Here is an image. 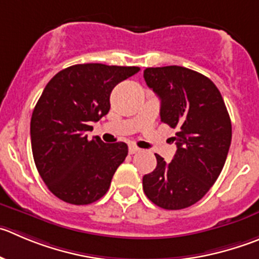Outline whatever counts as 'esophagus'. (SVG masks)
Wrapping results in <instances>:
<instances>
[{
  "label": "esophagus",
  "instance_id": "1",
  "mask_svg": "<svg viewBox=\"0 0 259 259\" xmlns=\"http://www.w3.org/2000/svg\"><path fill=\"white\" fill-rule=\"evenodd\" d=\"M139 151H140V149L137 146H135V145H130V147H128V152H130L131 155L136 154V152H139Z\"/></svg>",
  "mask_w": 259,
  "mask_h": 259
}]
</instances>
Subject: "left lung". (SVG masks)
Masks as SVG:
<instances>
[{
	"instance_id": "8db88e82",
	"label": "left lung",
	"mask_w": 259,
	"mask_h": 259,
	"mask_svg": "<svg viewBox=\"0 0 259 259\" xmlns=\"http://www.w3.org/2000/svg\"><path fill=\"white\" fill-rule=\"evenodd\" d=\"M147 86L160 98V118L177 128L170 162L160 155L142 178L147 198L165 210L189 207L220 176L231 144V122L220 91L202 73L181 66L149 67Z\"/></svg>"
}]
</instances>
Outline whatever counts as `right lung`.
Masks as SVG:
<instances>
[{
    "instance_id": "1",
    "label": "right lung",
    "mask_w": 259,
    "mask_h": 259,
    "mask_svg": "<svg viewBox=\"0 0 259 259\" xmlns=\"http://www.w3.org/2000/svg\"><path fill=\"white\" fill-rule=\"evenodd\" d=\"M139 71L83 63L60 71L47 83L33 110L30 137L36 169L54 196L89 205L107 193L128 146L88 140L86 132L108 114L114 86Z\"/></svg>"
}]
</instances>
